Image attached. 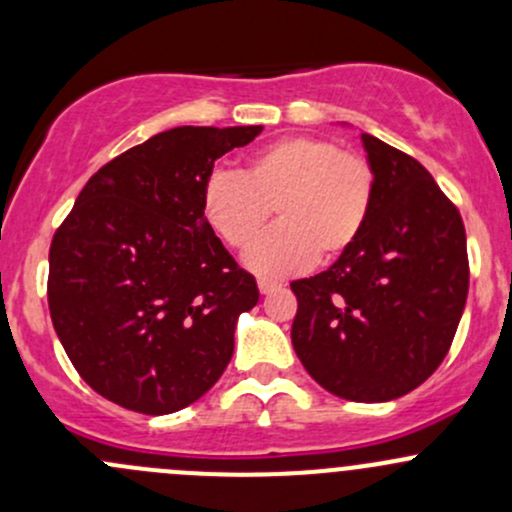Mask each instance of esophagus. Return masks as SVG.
<instances>
[{
    "instance_id": "obj_1",
    "label": "esophagus",
    "mask_w": 512,
    "mask_h": 512,
    "mask_svg": "<svg viewBox=\"0 0 512 512\" xmlns=\"http://www.w3.org/2000/svg\"><path fill=\"white\" fill-rule=\"evenodd\" d=\"M257 287H260L262 294H272V292H277V289H280L282 285H280V282H275V280H260V282H257Z\"/></svg>"
}]
</instances>
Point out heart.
<instances>
[{"instance_id":"heart-1","label":"heart","mask_w":512,"mask_h":512,"mask_svg":"<svg viewBox=\"0 0 512 512\" xmlns=\"http://www.w3.org/2000/svg\"><path fill=\"white\" fill-rule=\"evenodd\" d=\"M374 203V170L334 141L289 136L260 148L240 173L215 170L200 193L205 223L235 250H245L269 222L281 225L245 255L265 277L299 275L314 260L332 262L359 240Z\"/></svg>"}]
</instances>
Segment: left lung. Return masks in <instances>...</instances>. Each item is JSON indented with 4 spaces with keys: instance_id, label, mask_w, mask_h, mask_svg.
<instances>
[{
    "instance_id": "8db88e82",
    "label": "left lung",
    "mask_w": 512,
    "mask_h": 512,
    "mask_svg": "<svg viewBox=\"0 0 512 512\" xmlns=\"http://www.w3.org/2000/svg\"><path fill=\"white\" fill-rule=\"evenodd\" d=\"M374 203L359 240L329 270L292 282V344L319 386L391 401L421 386L451 349L468 297L466 227L426 168L361 133Z\"/></svg>"
}]
</instances>
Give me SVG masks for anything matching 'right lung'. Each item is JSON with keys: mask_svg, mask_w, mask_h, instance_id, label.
Segmentation results:
<instances>
[{"mask_svg": "<svg viewBox=\"0 0 512 512\" xmlns=\"http://www.w3.org/2000/svg\"><path fill=\"white\" fill-rule=\"evenodd\" d=\"M262 126H180L89 178L49 250V312L81 379L148 416L185 409L223 376L237 317L260 299L200 193Z\"/></svg>", "mask_w": 512, "mask_h": 512, "instance_id": "right-lung-1", "label": "right lung"}]
</instances>
